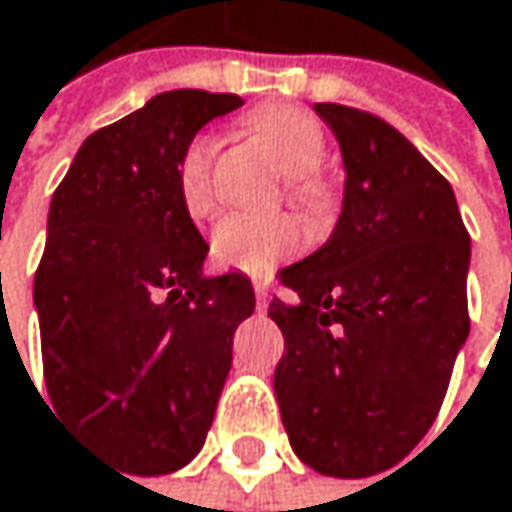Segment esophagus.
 <instances>
[{
    "label": "esophagus",
    "instance_id": "1",
    "mask_svg": "<svg viewBox=\"0 0 512 512\" xmlns=\"http://www.w3.org/2000/svg\"><path fill=\"white\" fill-rule=\"evenodd\" d=\"M253 289H256V304L259 310L268 307V280H253Z\"/></svg>",
    "mask_w": 512,
    "mask_h": 512
}]
</instances>
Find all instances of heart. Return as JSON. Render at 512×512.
Instances as JSON below:
<instances>
[{"label": "heart", "instance_id": "obj_1", "mask_svg": "<svg viewBox=\"0 0 512 512\" xmlns=\"http://www.w3.org/2000/svg\"><path fill=\"white\" fill-rule=\"evenodd\" d=\"M250 130L274 151L286 178V199L313 220H328L337 211V187L322 175L328 157V133L322 122L301 107H262L247 119ZM214 139L193 136L178 160V196L193 220H208L217 208L214 184ZM304 247V229L295 217H250L229 214L211 235L217 265L265 274L277 262Z\"/></svg>", "mask_w": 512, "mask_h": 512}]
</instances>
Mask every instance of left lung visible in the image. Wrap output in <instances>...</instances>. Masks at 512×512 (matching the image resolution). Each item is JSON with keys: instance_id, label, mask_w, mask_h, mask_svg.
Returning <instances> with one entry per match:
<instances>
[{"instance_id": "left-lung-1", "label": "left lung", "mask_w": 512, "mask_h": 512, "mask_svg": "<svg viewBox=\"0 0 512 512\" xmlns=\"http://www.w3.org/2000/svg\"><path fill=\"white\" fill-rule=\"evenodd\" d=\"M340 139L334 235L277 280L286 349L274 393L292 450L328 477H373L429 432L468 337L471 238L450 181L384 119L316 104Z\"/></svg>"}]
</instances>
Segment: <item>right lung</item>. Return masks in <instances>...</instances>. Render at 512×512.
<instances>
[{
	"label": "right lung",
	"instance_id": "add662e5",
	"mask_svg": "<svg viewBox=\"0 0 512 512\" xmlns=\"http://www.w3.org/2000/svg\"><path fill=\"white\" fill-rule=\"evenodd\" d=\"M238 95L175 89L95 130L53 193L35 271L44 382L74 435L128 474L187 465L205 444L256 295L202 277L208 244L178 196V160Z\"/></svg>",
	"mask_w": 512,
	"mask_h": 512
}]
</instances>
